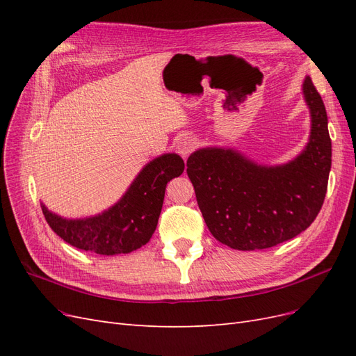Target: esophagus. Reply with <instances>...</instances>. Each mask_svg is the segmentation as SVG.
<instances>
[{"label": "esophagus", "instance_id": "34e87169", "mask_svg": "<svg viewBox=\"0 0 356 356\" xmlns=\"http://www.w3.org/2000/svg\"><path fill=\"white\" fill-rule=\"evenodd\" d=\"M177 152L182 156V157H187L188 154H191L195 152L196 148V139L193 136H182L177 141Z\"/></svg>", "mask_w": 356, "mask_h": 356}]
</instances>
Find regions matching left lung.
<instances>
[{"label":"left lung","mask_w":356,"mask_h":356,"mask_svg":"<svg viewBox=\"0 0 356 356\" xmlns=\"http://www.w3.org/2000/svg\"><path fill=\"white\" fill-rule=\"evenodd\" d=\"M312 129L305 152L282 166H260L234 149L203 148L187 160V174L209 232L233 250H266L296 238L315 221L331 169L328 118L306 77Z\"/></svg>","instance_id":"8db88e82"}]
</instances>
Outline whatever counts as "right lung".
Listing matches in <instances>:
<instances>
[{
	"instance_id": "1",
	"label": "right lung",
	"mask_w": 356,
	"mask_h": 356,
	"mask_svg": "<svg viewBox=\"0 0 356 356\" xmlns=\"http://www.w3.org/2000/svg\"><path fill=\"white\" fill-rule=\"evenodd\" d=\"M184 172L178 154H163L141 170L113 208L84 220H67L47 211V224L59 238L83 251L115 255L136 251L152 238L165 199L166 184Z\"/></svg>"
}]
</instances>
